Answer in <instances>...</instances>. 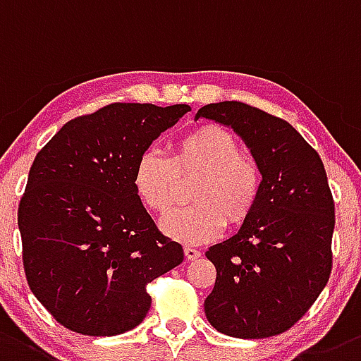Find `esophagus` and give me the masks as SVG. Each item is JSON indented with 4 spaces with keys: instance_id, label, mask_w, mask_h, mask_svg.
<instances>
[{
    "instance_id": "34e87169",
    "label": "esophagus",
    "mask_w": 361,
    "mask_h": 361,
    "mask_svg": "<svg viewBox=\"0 0 361 361\" xmlns=\"http://www.w3.org/2000/svg\"><path fill=\"white\" fill-rule=\"evenodd\" d=\"M183 252H185V257H187L188 261H196V259L201 257V252H200V250L192 248V246H185Z\"/></svg>"
}]
</instances>
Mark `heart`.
Returning a JSON list of instances; mask_svg holds the SVG:
<instances>
[{
    "label": "heart",
    "instance_id": "heart-1",
    "mask_svg": "<svg viewBox=\"0 0 361 361\" xmlns=\"http://www.w3.org/2000/svg\"><path fill=\"white\" fill-rule=\"evenodd\" d=\"M192 178L188 196L194 203L161 219V230L174 241H212L225 225L246 223L261 197L257 161L241 152L235 136L219 126H201L178 138L171 158L157 151L142 152L133 171V187L149 210L165 214L180 196L181 181Z\"/></svg>",
    "mask_w": 361,
    "mask_h": 361
}]
</instances>
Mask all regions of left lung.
<instances>
[{
    "label": "left lung",
    "instance_id": "obj_1",
    "mask_svg": "<svg viewBox=\"0 0 361 361\" xmlns=\"http://www.w3.org/2000/svg\"><path fill=\"white\" fill-rule=\"evenodd\" d=\"M200 116L232 128L262 174L252 217L204 253L217 271L204 314L228 336H275L307 313L333 269L334 201L326 169L293 126L262 109L226 100L203 106Z\"/></svg>",
    "mask_w": 361,
    "mask_h": 361
}]
</instances>
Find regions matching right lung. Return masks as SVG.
Wrapping results in <instances>:
<instances>
[{
    "label": "right lung",
    "instance_id": "obj_1",
    "mask_svg": "<svg viewBox=\"0 0 361 361\" xmlns=\"http://www.w3.org/2000/svg\"><path fill=\"white\" fill-rule=\"evenodd\" d=\"M187 104L115 102L77 116L37 152L19 201L28 286L75 333L115 336L142 322L147 284L183 262L133 187L142 152Z\"/></svg>",
    "mask_w": 361,
    "mask_h": 361
}]
</instances>
